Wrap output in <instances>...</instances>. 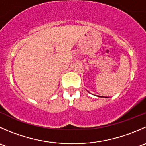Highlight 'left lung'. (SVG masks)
I'll return each instance as SVG.
<instances>
[{"instance_id": "left-lung-1", "label": "left lung", "mask_w": 146, "mask_h": 146, "mask_svg": "<svg viewBox=\"0 0 146 146\" xmlns=\"http://www.w3.org/2000/svg\"><path fill=\"white\" fill-rule=\"evenodd\" d=\"M98 97H99V96H98ZM100 98H108V97H103V96H100Z\"/></svg>"}]
</instances>
